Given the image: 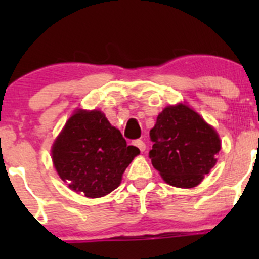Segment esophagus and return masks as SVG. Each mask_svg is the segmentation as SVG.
Returning a JSON list of instances; mask_svg holds the SVG:
<instances>
[{
  "label": "esophagus",
  "instance_id": "esophagus-1",
  "mask_svg": "<svg viewBox=\"0 0 259 259\" xmlns=\"http://www.w3.org/2000/svg\"><path fill=\"white\" fill-rule=\"evenodd\" d=\"M133 145H135L137 146L138 149H139L140 151H144L145 150V143L143 142V140H140V139H137V140H134V142H133Z\"/></svg>",
  "mask_w": 259,
  "mask_h": 259
}]
</instances>
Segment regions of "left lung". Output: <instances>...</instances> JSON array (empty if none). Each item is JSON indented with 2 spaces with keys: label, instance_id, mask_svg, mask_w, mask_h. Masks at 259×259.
Listing matches in <instances>:
<instances>
[{
  "label": "left lung",
  "instance_id": "1",
  "mask_svg": "<svg viewBox=\"0 0 259 259\" xmlns=\"http://www.w3.org/2000/svg\"><path fill=\"white\" fill-rule=\"evenodd\" d=\"M151 164L168 184L193 188L217 163L221 140L215 130L189 106H168L150 130Z\"/></svg>",
  "mask_w": 259,
  "mask_h": 259
}]
</instances>
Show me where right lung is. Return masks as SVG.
<instances>
[{
    "label": "right lung",
    "mask_w": 259,
    "mask_h": 259,
    "mask_svg": "<svg viewBox=\"0 0 259 259\" xmlns=\"http://www.w3.org/2000/svg\"><path fill=\"white\" fill-rule=\"evenodd\" d=\"M140 153L101 111L77 110L52 145V161L60 178L88 198L109 194Z\"/></svg>",
    "instance_id": "add662e5"
}]
</instances>
